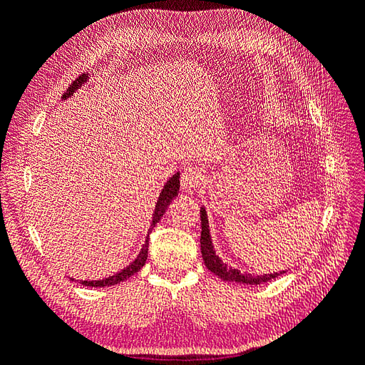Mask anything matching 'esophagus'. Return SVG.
<instances>
[{"instance_id": "34e87169", "label": "esophagus", "mask_w": 365, "mask_h": 365, "mask_svg": "<svg viewBox=\"0 0 365 365\" xmlns=\"http://www.w3.org/2000/svg\"><path fill=\"white\" fill-rule=\"evenodd\" d=\"M204 181V175L201 173V170L197 168H185L181 173V187L182 190H193L195 187H200Z\"/></svg>"}]
</instances>
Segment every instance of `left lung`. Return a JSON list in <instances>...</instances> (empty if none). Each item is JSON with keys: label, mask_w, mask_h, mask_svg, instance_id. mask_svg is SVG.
I'll return each instance as SVG.
<instances>
[{"label": "left lung", "mask_w": 365, "mask_h": 365, "mask_svg": "<svg viewBox=\"0 0 365 365\" xmlns=\"http://www.w3.org/2000/svg\"><path fill=\"white\" fill-rule=\"evenodd\" d=\"M201 252H202V259L207 269L215 272L219 279H222L225 282H236V283H245V284H263L275 277H279L286 271L280 272H274V274H250V272H242L236 268H231L228 263L222 262L213 247L212 236H210V230H208V219H207V212L205 208L201 207Z\"/></svg>", "instance_id": "obj_1"}]
</instances>
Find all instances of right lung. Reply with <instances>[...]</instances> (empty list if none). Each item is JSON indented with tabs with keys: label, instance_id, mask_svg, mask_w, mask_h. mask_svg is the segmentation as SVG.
I'll return each instance as SVG.
<instances>
[{
	"label": "right lung",
	"instance_id": "right-lung-1",
	"mask_svg": "<svg viewBox=\"0 0 365 365\" xmlns=\"http://www.w3.org/2000/svg\"><path fill=\"white\" fill-rule=\"evenodd\" d=\"M88 81V73L86 74H81L77 79L68 86V90L63 93L62 98L65 101V98H68L74 94V91L79 90V88ZM178 192H180V172H176L173 176H170V178L168 180V182L164 184L163 190L158 196V201L155 204V212H153V216H152V224H150V228H149V233L152 231V228L157 225L158 220L163 217V215L165 213V210H168L169 204L172 202V200H175L176 196H178ZM149 233H148V237H146V242L145 245H143L140 254L137 256V259L132 262L129 267H126L125 269H121L120 272L114 274V275H109V277L106 279H102V280H81V283L83 286H91V288H103V286H114L120 282H123L126 279H129L130 275H134L135 272H138L143 264L146 263V259H148V247H149ZM74 280V279H71Z\"/></svg>",
	"mask_w": 365,
	"mask_h": 365
}]
</instances>
